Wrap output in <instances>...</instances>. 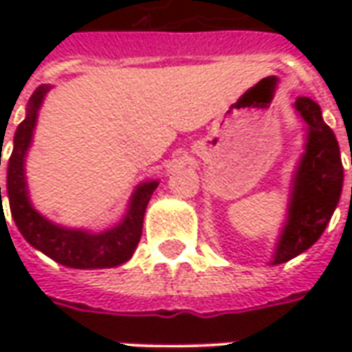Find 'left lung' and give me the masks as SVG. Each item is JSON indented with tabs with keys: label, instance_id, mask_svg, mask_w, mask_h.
<instances>
[{
	"label": "left lung",
	"instance_id": "left-lung-1",
	"mask_svg": "<svg viewBox=\"0 0 352 352\" xmlns=\"http://www.w3.org/2000/svg\"><path fill=\"white\" fill-rule=\"evenodd\" d=\"M294 107L309 126V135L296 173L287 226L283 230L273 264H283L302 254L322 236L343 186L340 145L330 126L322 120L320 107L311 98H298Z\"/></svg>",
	"mask_w": 352,
	"mask_h": 352
}]
</instances>
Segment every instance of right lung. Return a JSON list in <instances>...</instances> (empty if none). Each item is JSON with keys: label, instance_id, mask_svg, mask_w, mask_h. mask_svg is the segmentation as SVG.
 <instances>
[{"label": "right lung", "instance_id": "obj_1", "mask_svg": "<svg viewBox=\"0 0 352 352\" xmlns=\"http://www.w3.org/2000/svg\"><path fill=\"white\" fill-rule=\"evenodd\" d=\"M47 92H49V87H39L32 94L30 103H28L26 118L19 124L16 133H14V146L9 156V168H7V194H9L12 219L16 222L20 234L26 237L28 243L45 252L49 258L56 260L67 267L96 270V267H115V265L124 264L126 260L131 258L141 239L146 204L153 196V192L156 190L158 183L153 181V183L141 184L131 198L130 209L124 217V221L103 234H88L82 230L60 228L47 219H43L41 214L30 206V199H28L24 156L32 143L37 111L41 107V101ZM1 213H3V206H1Z\"/></svg>", "mask_w": 352, "mask_h": 352}]
</instances>
